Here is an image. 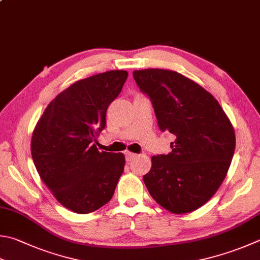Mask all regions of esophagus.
Segmentation results:
<instances>
[{
	"instance_id": "esophagus-1",
	"label": "esophagus",
	"mask_w": 260,
	"mask_h": 260,
	"mask_svg": "<svg viewBox=\"0 0 260 260\" xmlns=\"http://www.w3.org/2000/svg\"><path fill=\"white\" fill-rule=\"evenodd\" d=\"M136 154H134V153H131V151H125V157H126V159L128 160H131V159H134L135 157H136Z\"/></svg>"
}]
</instances>
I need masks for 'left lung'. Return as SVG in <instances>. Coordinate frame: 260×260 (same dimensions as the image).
Segmentation results:
<instances>
[{
	"mask_svg": "<svg viewBox=\"0 0 260 260\" xmlns=\"http://www.w3.org/2000/svg\"><path fill=\"white\" fill-rule=\"evenodd\" d=\"M134 78L151 101L160 131L175 136L171 153L151 157L146 187L169 212H193L226 176L236 149L231 122L212 94L178 72L146 69Z\"/></svg>",
	"mask_w": 260,
	"mask_h": 260,
	"instance_id": "1",
	"label": "left lung"
}]
</instances>
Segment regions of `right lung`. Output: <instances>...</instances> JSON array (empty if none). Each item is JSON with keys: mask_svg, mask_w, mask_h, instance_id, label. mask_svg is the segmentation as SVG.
<instances>
[{"mask_svg": "<svg viewBox=\"0 0 260 260\" xmlns=\"http://www.w3.org/2000/svg\"><path fill=\"white\" fill-rule=\"evenodd\" d=\"M126 78V71L112 70L76 81L48 104L32 132L39 176L75 213H91L109 203L123 173L124 155L100 153L95 143Z\"/></svg>", "mask_w": 260, "mask_h": 260, "instance_id": "right-lung-1", "label": "right lung"}]
</instances>
